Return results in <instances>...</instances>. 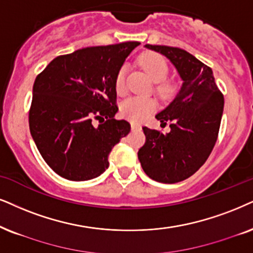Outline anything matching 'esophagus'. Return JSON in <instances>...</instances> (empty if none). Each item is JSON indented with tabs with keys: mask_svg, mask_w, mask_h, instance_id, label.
I'll list each match as a JSON object with an SVG mask.
<instances>
[{
	"mask_svg": "<svg viewBox=\"0 0 253 253\" xmlns=\"http://www.w3.org/2000/svg\"><path fill=\"white\" fill-rule=\"evenodd\" d=\"M130 127H132L133 130H134V129H139V128H140V125H137V124H135V123H132V124H130Z\"/></svg>",
	"mask_w": 253,
	"mask_h": 253,
	"instance_id": "1",
	"label": "esophagus"
}]
</instances>
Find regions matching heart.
<instances>
[{
  "label": "heart",
  "instance_id": "b5f03b06",
  "mask_svg": "<svg viewBox=\"0 0 253 253\" xmlns=\"http://www.w3.org/2000/svg\"><path fill=\"white\" fill-rule=\"evenodd\" d=\"M140 65L156 83V89L162 95H167L171 91V86L164 79L168 75V63L164 57L156 52L142 53L139 58ZM126 66L119 69L116 76V89L119 94L126 92ZM156 100L152 97H130L121 104L120 111L123 117L133 123H141L155 111Z\"/></svg>",
  "mask_w": 253,
  "mask_h": 253
}]
</instances>
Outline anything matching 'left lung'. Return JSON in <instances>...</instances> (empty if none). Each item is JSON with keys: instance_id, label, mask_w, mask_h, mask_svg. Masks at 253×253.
<instances>
[{"instance_id": "1", "label": "left lung", "mask_w": 253, "mask_h": 253, "mask_svg": "<svg viewBox=\"0 0 253 253\" xmlns=\"http://www.w3.org/2000/svg\"><path fill=\"white\" fill-rule=\"evenodd\" d=\"M172 63L183 81L176 97L155 118L170 123V132L142 127L146 142L137 152L143 171L161 183H176L190 177L209 158L217 141L224 97L212 70L180 47L150 45Z\"/></svg>"}]
</instances>
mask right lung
Segmentation results:
<instances>
[{
    "instance_id": "add662e5",
    "label": "right lung",
    "mask_w": 253,
    "mask_h": 253,
    "mask_svg": "<svg viewBox=\"0 0 253 253\" xmlns=\"http://www.w3.org/2000/svg\"><path fill=\"white\" fill-rule=\"evenodd\" d=\"M139 44L84 47L56 57L36 77L29 127L42 158L59 176L98 177L112 148L129 133L128 121L114 119L116 76Z\"/></svg>"
}]
</instances>
